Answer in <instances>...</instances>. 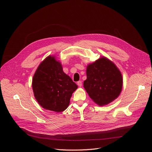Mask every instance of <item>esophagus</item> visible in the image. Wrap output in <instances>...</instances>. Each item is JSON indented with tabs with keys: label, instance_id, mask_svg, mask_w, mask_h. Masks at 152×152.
Wrapping results in <instances>:
<instances>
[{
	"label": "esophagus",
	"instance_id": "esophagus-1",
	"mask_svg": "<svg viewBox=\"0 0 152 152\" xmlns=\"http://www.w3.org/2000/svg\"><path fill=\"white\" fill-rule=\"evenodd\" d=\"M77 85H78V86H79V87H82V81H78V82H77Z\"/></svg>",
	"mask_w": 152,
	"mask_h": 152
}]
</instances>
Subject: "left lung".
I'll return each instance as SVG.
<instances>
[{"label":"left lung","instance_id":"1","mask_svg":"<svg viewBox=\"0 0 152 152\" xmlns=\"http://www.w3.org/2000/svg\"><path fill=\"white\" fill-rule=\"evenodd\" d=\"M87 79L84 87L89 97L100 106L115 99L122 88L123 79L120 70L105 57L89 64L86 70Z\"/></svg>","mask_w":152,"mask_h":152}]
</instances>
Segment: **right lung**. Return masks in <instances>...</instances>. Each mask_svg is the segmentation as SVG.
Here are the masks:
<instances>
[{"instance_id":"add662e5","label":"right lung","mask_w":152,"mask_h":152,"mask_svg":"<svg viewBox=\"0 0 152 152\" xmlns=\"http://www.w3.org/2000/svg\"><path fill=\"white\" fill-rule=\"evenodd\" d=\"M77 85L63 71L54 56H48L37 69L32 80L36 100L44 108L56 112L65 110Z\"/></svg>"}]
</instances>
